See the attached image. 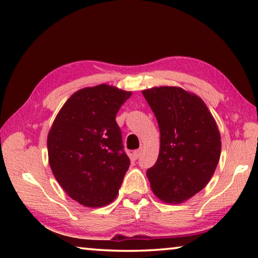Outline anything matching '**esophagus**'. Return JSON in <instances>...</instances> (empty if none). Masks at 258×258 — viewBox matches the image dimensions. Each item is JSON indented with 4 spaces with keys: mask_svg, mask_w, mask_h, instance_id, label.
Here are the masks:
<instances>
[{
    "mask_svg": "<svg viewBox=\"0 0 258 258\" xmlns=\"http://www.w3.org/2000/svg\"><path fill=\"white\" fill-rule=\"evenodd\" d=\"M141 153H142V148H139V149H137V151H134L133 152V157L134 159H139V157L141 156Z\"/></svg>",
    "mask_w": 258,
    "mask_h": 258,
    "instance_id": "esophagus-1",
    "label": "esophagus"
}]
</instances>
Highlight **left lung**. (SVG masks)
Instances as JSON below:
<instances>
[{
    "label": "left lung",
    "instance_id": "8db88e82",
    "mask_svg": "<svg viewBox=\"0 0 258 258\" xmlns=\"http://www.w3.org/2000/svg\"><path fill=\"white\" fill-rule=\"evenodd\" d=\"M142 95L160 128V152L147 170L154 195L180 204L207 185L221 154V137L203 99L179 87H154Z\"/></svg>",
    "mask_w": 258,
    "mask_h": 258
}]
</instances>
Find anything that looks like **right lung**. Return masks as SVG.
<instances>
[{
	"label": "right lung",
	"instance_id": "right-lung-1",
	"mask_svg": "<svg viewBox=\"0 0 258 258\" xmlns=\"http://www.w3.org/2000/svg\"><path fill=\"white\" fill-rule=\"evenodd\" d=\"M131 91L88 87L67 99L47 136L48 163L57 183L81 205L102 207L117 197L130 159L117 112Z\"/></svg>",
	"mask_w": 258,
	"mask_h": 258
}]
</instances>
